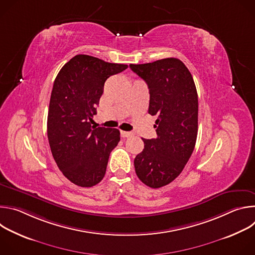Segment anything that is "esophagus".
I'll return each mask as SVG.
<instances>
[{
    "label": "esophagus",
    "mask_w": 255,
    "mask_h": 255,
    "mask_svg": "<svg viewBox=\"0 0 255 255\" xmlns=\"http://www.w3.org/2000/svg\"><path fill=\"white\" fill-rule=\"evenodd\" d=\"M121 134L123 135V137H131V136H133V133L129 132V131H121Z\"/></svg>",
    "instance_id": "obj_1"
}]
</instances>
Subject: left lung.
<instances>
[{"instance_id":"8db88e82","label":"left lung","mask_w":255,"mask_h":255,"mask_svg":"<svg viewBox=\"0 0 255 255\" xmlns=\"http://www.w3.org/2000/svg\"><path fill=\"white\" fill-rule=\"evenodd\" d=\"M130 68L147 84L148 113L157 116V137L144 139L134 159L143 184L158 189L177 177L189 161L198 134V94L188 67L177 58H163Z\"/></svg>"}]
</instances>
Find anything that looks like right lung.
<instances>
[{"instance_id":"add662e5","label":"right lung","mask_w":255,"mask_h":255,"mask_svg":"<svg viewBox=\"0 0 255 255\" xmlns=\"http://www.w3.org/2000/svg\"><path fill=\"white\" fill-rule=\"evenodd\" d=\"M128 67L78 54L54 81L47 117L52 156L71 183L91 188L103 179L111 151L120 141L116 128L92 127L108 78Z\"/></svg>"}]
</instances>
